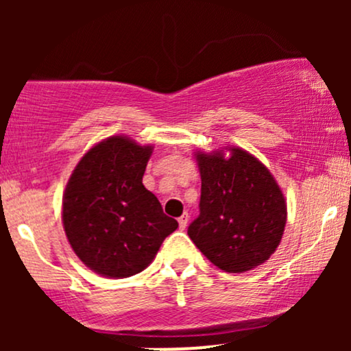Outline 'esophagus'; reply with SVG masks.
I'll return each instance as SVG.
<instances>
[{
  "label": "esophagus",
  "mask_w": 351,
  "mask_h": 351,
  "mask_svg": "<svg viewBox=\"0 0 351 351\" xmlns=\"http://www.w3.org/2000/svg\"><path fill=\"white\" fill-rule=\"evenodd\" d=\"M188 221H189V215H188V213H183V215H181V216L178 217L180 228H181V229L186 228V226H188Z\"/></svg>",
  "instance_id": "esophagus-1"
}]
</instances>
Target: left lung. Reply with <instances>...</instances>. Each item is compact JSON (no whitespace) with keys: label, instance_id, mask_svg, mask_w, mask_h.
Listing matches in <instances>:
<instances>
[{"label":"left lung","instance_id":"8db88e82","mask_svg":"<svg viewBox=\"0 0 351 351\" xmlns=\"http://www.w3.org/2000/svg\"><path fill=\"white\" fill-rule=\"evenodd\" d=\"M196 152L201 175L199 216L188 236L216 267L245 272L276 252L287 223L282 189L256 156L243 148Z\"/></svg>","mask_w":351,"mask_h":351}]
</instances>
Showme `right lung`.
<instances>
[{
  "label": "right lung",
  "instance_id": "right-lung-1",
  "mask_svg": "<svg viewBox=\"0 0 351 351\" xmlns=\"http://www.w3.org/2000/svg\"><path fill=\"white\" fill-rule=\"evenodd\" d=\"M152 145L114 135L92 147L72 171L62 198V223L77 257L114 279L152 264L178 223L143 186Z\"/></svg>",
  "mask_w": 351,
  "mask_h": 351
}]
</instances>
